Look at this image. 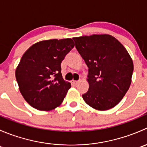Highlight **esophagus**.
I'll return each instance as SVG.
<instances>
[{
  "mask_svg": "<svg viewBox=\"0 0 147 147\" xmlns=\"http://www.w3.org/2000/svg\"><path fill=\"white\" fill-rule=\"evenodd\" d=\"M79 82H80L79 80H73V81H72V83H73V84H75V85H77V84H78V83H79Z\"/></svg>",
  "mask_w": 147,
  "mask_h": 147,
  "instance_id": "esophagus-1",
  "label": "esophagus"
}]
</instances>
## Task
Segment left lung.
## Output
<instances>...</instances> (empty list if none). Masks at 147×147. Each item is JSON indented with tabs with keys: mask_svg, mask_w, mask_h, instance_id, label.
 Segmentation results:
<instances>
[{
	"mask_svg": "<svg viewBox=\"0 0 147 147\" xmlns=\"http://www.w3.org/2000/svg\"><path fill=\"white\" fill-rule=\"evenodd\" d=\"M78 53L88 67V91L84 102L97 110L116 106L128 91L134 65L125 47L110 35L73 38Z\"/></svg>",
	"mask_w": 147,
	"mask_h": 147,
	"instance_id": "1",
	"label": "left lung"
}]
</instances>
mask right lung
<instances>
[{
    "instance_id": "add662e5",
    "label": "right lung",
    "mask_w": 147,
    "mask_h": 147,
    "mask_svg": "<svg viewBox=\"0 0 147 147\" xmlns=\"http://www.w3.org/2000/svg\"><path fill=\"white\" fill-rule=\"evenodd\" d=\"M74 46L71 38L47 40L23 54L16 78L20 93L32 107L50 111L63 102L71 84L63 80L61 63Z\"/></svg>"
}]
</instances>
